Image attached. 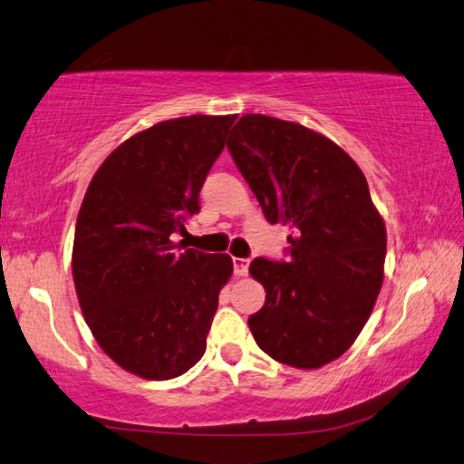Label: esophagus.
Returning <instances> with one entry per match:
<instances>
[{
  "label": "esophagus",
  "mask_w": 464,
  "mask_h": 464,
  "mask_svg": "<svg viewBox=\"0 0 464 464\" xmlns=\"http://www.w3.org/2000/svg\"><path fill=\"white\" fill-rule=\"evenodd\" d=\"M249 260L247 258H233V272L235 276H247Z\"/></svg>",
  "instance_id": "34e87169"
}]
</instances>
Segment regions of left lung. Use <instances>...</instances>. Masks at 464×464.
I'll return each instance as SVG.
<instances>
[{"label":"left lung","instance_id":"1","mask_svg":"<svg viewBox=\"0 0 464 464\" xmlns=\"http://www.w3.org/2000/svg\"><path fill=\"white\" fill-rule=\"evenodd\" d=\"M268 223L291 227L289 260L256 258L266 301L247 324L276 362L315 370L362 333L384 281L386 227L341 146L295 121L247 113L227 140Z\"/></svg>","mask_w":464,"mask_h":464}]
</instances>
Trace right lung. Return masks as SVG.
Listing matches in <instances>:
<instances>
[{
	"mask_svg": "<svg viewBox=\"0 0 464 464\" xmlns=\"http://www.w3.org/2000/svg\"><path fill=\"white\" fill-rule=\"evenodd\" d=\"M237 115H189L138 131L102 160L73 233L72 275L99 347L130 373L169 380L200 362L231 278L227 254L175 246Z\"/></svg>",
	"mask_w": 464,
	"mask_h": 464,
	"instance_id": "add662e5",
	"label": "right lung"
}]
</instances>
